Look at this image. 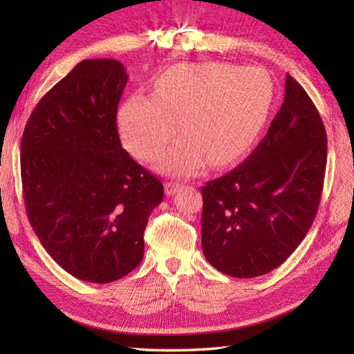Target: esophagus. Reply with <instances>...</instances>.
I'll use <instances>...</instances> for the list:
<instances>
[{
	"label": "esophagus",
	"instance_id": "34e87169",
	"mask_svg": "<svg viewBox=\"0 0 354 354\" xmlns=\"http://www.w3.org/2000/svg\"><path fill=\"white\" fill-rule=\"evenodd\" d=\"M179 187H181V184L179 183H176V181H169V183H165V194L167 195H175L176 192L179 190Z\"/></svg>",
	"mask_w": 354,
	"mask_h": 354
}]
</instances>
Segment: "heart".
<instances>
[{"mask_svg": "<svg viewBox=\"0 0 354 354\" xmlns=\"http://www.w3.org/2000/svg\"><path fill=\"white\" fill-rule=\"evenodd\" d=\"M273 103V84L259 68L189 64L156 82L154 98L133 95L118 112L123 142L140 159H153L179 131L181 137L158 159L170 175H190L206 162L221 167L248 151Z\"/></svg>", "mask_w": 354, "mask_h": 354, "instance_id": "b5f03b06", "label": "heart"}]
</instances>
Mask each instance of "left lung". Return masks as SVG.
<instances>
[{"label":"left lung","mask_w":354,"mask_h":354,"mask_svg":"<svg viewBox=\"0 0 354 354\" xmlns=\"http://www.w3.org/2000/svg\"><path fill=\"white\" fill-rule=\"evenodd\" d=\"M326 169V131L304 88L286 76L284 103L247 160L203 185L201 247L234 278L279 267L308 234Z\"/></svg>","instance_id":"obj_1"}]
</instances>
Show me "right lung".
Instances as JSON below:
<instances>
[{"mask_svg": "<svg viewBox=\"0 0 354 354\" xmlns=\"http://www.w3.org/2000/svg\"><path fill=\"white\" fill-rule=\"evenodd\" d=\"M127 68L87 59L39 101L21 139L29 221L65 272L112 283L139 266L164 185L122 148L117 109Z\"/></svg>", "mask_w": 354, "mask_h": 354, "instance_id": "add662e5", "label": "right lung"}]
</instances>
